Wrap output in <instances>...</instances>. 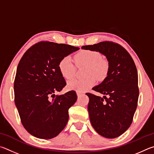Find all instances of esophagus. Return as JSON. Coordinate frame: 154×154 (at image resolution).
Listing matches in <instances>:
<instances>
[{"instance_id": "1", "label": "esophagus", "mask_w": 154, "mask_h": 154, "mask_svg": "<svg viewBox=\"0 0 154 154\" xmlns=\"http://www.w3.org/2000/svg\"><path fill=\"white\" fill-rule=\"evenodd\" d=\"M81 95H82V93L79 92V91H78V92H77V95H78V97H80Z\"/></svg>"}]
</instances>
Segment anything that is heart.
Returning <instances> with one entry per match:
<instances>
[{
    "instance_id": "obj_1",
    "label": "heart",
    "mask_w": 154,
    "mask_h": 154,
    "mask_svg": "<svg viewBox=\"0 0 154 154\" xmlns=\"http://www.w3.org/2000/svg\"><path fill=\"white\" fill-rule=\"evenodd\" d=\"M74 61L77 66H87L86 70L87 78L84 80H69L67 87L70 90L85 92L95 84V78L99 81H103L109 73V61L102 58L101 55L97 51L86 49L80 51L75 55ZM59 69L61 75L66 79H72L75 74V66L69 56L61 59L59 63Z\"/></svg>"
}]
</instances>
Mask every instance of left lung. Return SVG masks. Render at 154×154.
Wrapping results in <instances>:
<instances>
[{
    "label": "left lung",
    "mask_w": 154,
    "mask_h": 154,
    "mask_svg": "<svg viewBox=\"0 0 154 154\" xmlns=\"http://www.w3.org/2000/svg\"><path fill=\"white\" fill-rule=\"evenodd\" d=\"M82 48L99 51L109 63L106 79L93 88L103 97L86 94L89 98L88 111L94 129L106 138H116L130 127L137 107L139 91L135 63L125 48L112 41L82 46Z\"/></svg>",
    "instance_id": "obj_1"
}]
</instances>
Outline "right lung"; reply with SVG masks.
<instances>
[{
	"instance_id": "1",
	"label": "right lung",
	"mask_w": 154,
	"mask_h": 154,
	"mask_svg": "<svg viewBox=\"0 0 154 154\" xmlns=\"http://www.w3.org/2000/svg\"><path fill=\"white\" fill-rule=\"evenodd\" d=\"M79 49L66 44L41 41L20 59L14 81L15 103L21 124L37 138L50 139L63 130L76 93L55 95L66 85L59 69L61 59Z\"/></svg>"
}]
</instances>
